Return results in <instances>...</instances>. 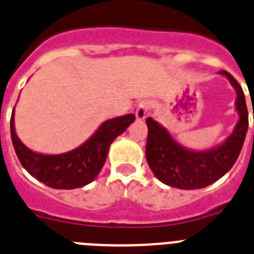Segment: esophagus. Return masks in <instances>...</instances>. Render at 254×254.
<instances>
[{
  "label": "esophagus",
  "instance_id": "1",
  "mask_svg": "<svg viewBox=\"0 0 254 254\" xmlns=\"http://www.w3.org/2000/svg\"><path fill=\"white\" fill-rule=\"evenodd\" d=\"M150 111V103L147 100H142V102L138 103L137 109H136V118L138 121L143 120L146 117L147 112Z\"/></svg>",
  "mask_w": 254,
  "mask_h": 254
}]
</instances>
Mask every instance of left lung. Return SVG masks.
Here are the masks:
<instances>
[{"instance_id": "1", "label": "left lung", "mask_w": 254, "mask_h": 254, "mask_svg": "<svg viewBox=\"0 0 254 254\" xmlns=\"http://www.w3.org/2000/svg\"><path fill=\"white\" fill-rule=\"evenodd\" d=\"M237 90V111L241 120L228 140L214 150L196 152L179 146L169 132L152 118H147L146 159L156 178L168 186L182 190H198L210 186L232 169L241 154L248 129V109L239 82L221 69Z\"/></svg>"}]
</instances>
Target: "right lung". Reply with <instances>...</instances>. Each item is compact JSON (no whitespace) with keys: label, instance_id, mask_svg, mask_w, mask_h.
<instances>
[{"label":"right lung","instance_id":"add662e5","mask_svg":"<svg viewBox=\"0 0 254 254\" xmlns=\"http://www.w3.org/2000/svg\"><path fill=\"white\" fill-rule=\"evenodd\" d=\"M133 121V114L113 118L103 123L99 129L77 149L61 155H42L29 150L19 140L13 127L12 112L11 138L20 163L30 176L52 188L72 190L89 185L95 179L104 165L111 143Z\"/></svg>","mask_w":254,"mask_h":254}]
</instances>
